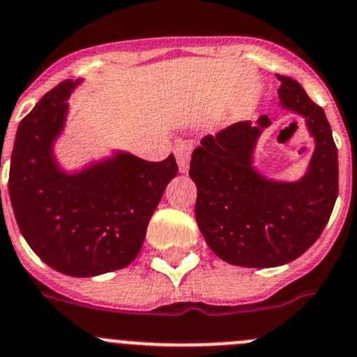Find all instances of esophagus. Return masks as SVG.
Listing matches in <instances>:
<instances>
[{
  "label": "esophagus",
  "instance_id": "1",
  "mask_svg": "<svg viewBox=\"0 0 357 357\" xmlns=\"http://www.w3.org/2000/svg\"><path fill=\"white\" fill-rule=\"evenodd\" d=\"M174 155H176V160H178L179 172H188L190 157H192V143L181 141V143L176 144Z\"/></svg>",
  "mask_w": 357,
  "mask_h": 357
}]
</instances>
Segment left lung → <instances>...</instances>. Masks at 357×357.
Wrapping results in <instances>:
<instances>
[{"mask_svg": "<svg viewBox=\"0 0 357 357\" xmlns=\"http://www.w3.org/2000/svg\"><path fill=\"white\" fill-rule=\"evenodd\" d=\"M279 101L305 120L314 153L296 181L266 178L256 169L255 150L268 116L238 122L206 136L193 150L190 178L197 185L195 220L207 245L230 265L266 268L293 261L317 241L338 195V151L324 109L289 76Z\"/></svg>", "mask_w": 357, "mask_h": 357, "instance_id": "left-lung-1", "label": "left lung"}]
</instances>
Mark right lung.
<instances>
[{"label":"right lung","mask_w":357,"mask_h":357,"mask_svg":"<svg viewBox=\"0 0 357 357\" xmlns=\"http://www.w3.org/2000/svg\"><path fill=\"white\" fill-rule=\"evenodd\" d=\"M66 79L40 99L17 129L8 193L20 234L54 271L94 278L119 271L141 251L151 214L178 172L174 155L146 162L129 151L66 171L55 157L73 91Z\"/></svg>","instance_id":"obj_1"}]
</instances>
